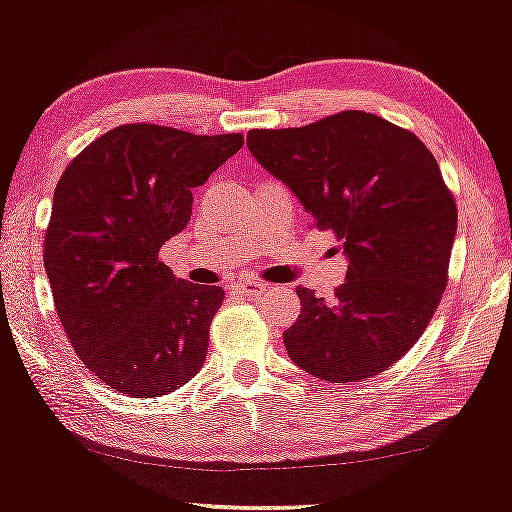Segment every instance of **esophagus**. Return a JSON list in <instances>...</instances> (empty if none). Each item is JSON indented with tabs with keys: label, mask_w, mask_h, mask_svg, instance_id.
I'll use <instances>...</instances> for the list:
<instances>
[{
	"label": "esophagus",
	"mask_w": 512,
	"mask_h": 512,
	"mask_svg": "<svg viewBox=\"0 0 512 512\" xmlns=\"http://www.w3.org/2000/svg\"><path fill=\"white\" fill-rule=\"evenodd\" d=\"M240 296H248V298H260L264 291L269 289L267 284H262V281H240V284L233 286Z\"/></svg>",
	"instance_id": "esophagus-1"
}]
</instances>
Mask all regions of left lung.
<instances>
[{"label": "left lung", "instance_id": "1", "mask_svg": "<svg viewBox=\"0 0 512 512\" xmlns=\"http://www.w3.org/2000/svg\"><path fill=\"white\" fill-rule=\"evenodd\" d=\"M248 149L349 260L332 301L298 289L289 358L330 383L383 373L414 346L448 284L457 207L416 134L363 110L250 129Z\"/></svg>", "mask_w": 512, "mask_h": 512}]
</instances>
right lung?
Instances as JSON below:
<instances>
[{
	"label": "right lung",
	"mask_w": 512,
	"mask_h": 512,
	"mask_svg": "<svg viewBox=\"0 0 512 512\" xmlns=\"http://www.w3.org/2000/svg\"><path fill=\"white\" fill-rule=\"evenodd\" d=\"M243 134L122 125L88 144L55 187L45 272L84 366L127 397H161L207 358L221 286L178 279L161 245L190 223L192 190Z\"/></svg>",
	"instance_id": "1"
}]
</instances>
